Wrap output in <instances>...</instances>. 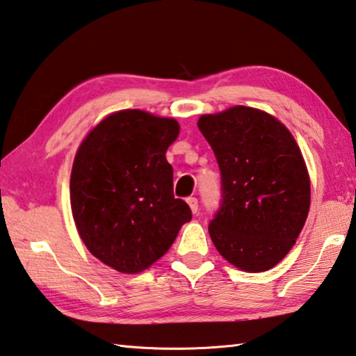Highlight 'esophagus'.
<instances>
[{"instance_id":"1","label":"esophagus","mask_w":356,"mask_h":356,"mask_svg":"<svg viewBox=\"0 0 356 356\" xmlns=\"http://www.w3.org/2000/svg\"><path fill=\"white\" fill-rule=\"evenodd\" d=\"M186 202H188V205H190L191 211L196 214L199 211V200H197V197H188Z\"/></svg>"}]
</instances>
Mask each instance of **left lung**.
<instances>
[{
  "mask_svg": "<svg viewBox=\"0 0 356 356\" xmlns=\"http://www.w3.org/2000/svg\"><path fill=\"white\" fill-rule=\"evenodd\" d=\"M220 170L222 200L208 225L228 262L257 273L275 267L307 219L310 179L293 136L275 117L247 106L197 122Z\"/></svg>",
  "mask_w": 356,
  "mask_h": 356,
  "instance_id": "1",
  "label": "left lung"
}]
</instances>
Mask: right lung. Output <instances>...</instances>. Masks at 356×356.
<instances>
[{
  "label": "right lung",
  "instance_id": "obj_1",
  "mask_svg": "<svg viewBox=\"0 0 356 356\" xmlns=\"http://www.w3.org/2000/svg\"><path fill=\"white\" fill-rule=\"evenodd\" d=\"M174 118L127 109L89 132L71 174V207L81 241L97 259L138 273L172 245L193 214L172 193L165 154L179 136Z\"/></svg>",
  "mask_w": 356,
  "mask_h": 356
}]
</instances>
